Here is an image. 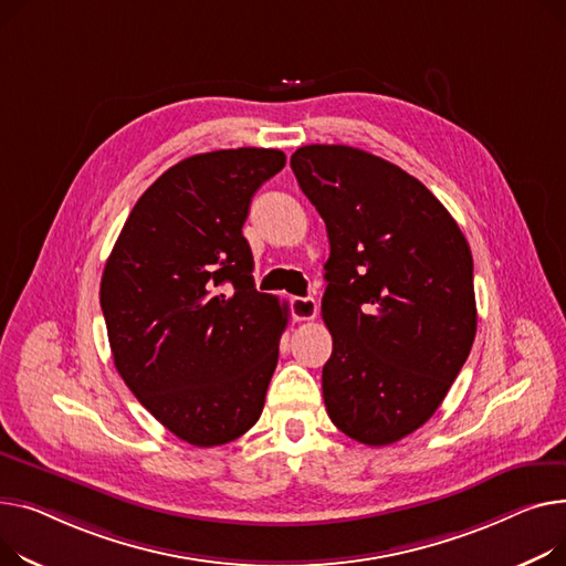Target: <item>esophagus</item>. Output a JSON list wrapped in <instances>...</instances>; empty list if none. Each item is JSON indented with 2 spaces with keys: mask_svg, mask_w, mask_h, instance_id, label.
Instances as JSON below:
<instances>
[{
  "mask_svg": "<svg viewBox=\"0 0 566 566\" xmlns=\"http://www.w3.org/2000/svg\"><path fill=\"white\" fill-rule=\"evenodd\" d=\"M290 308L296 322H308V319H315L317 315V302L313 296H294L290 302Z\"/></svg>",
  "mask_w": 566,
  "mask_h": 566,
  "instance_id": "34e87169",
  "label": "esophagus"
}]
</instances>
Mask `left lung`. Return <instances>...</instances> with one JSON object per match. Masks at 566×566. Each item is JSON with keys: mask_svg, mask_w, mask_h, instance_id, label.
Returning <instances> with one entry per match:
<instances>
[{"mask_svg": "<svg viewBox=\"0 0 566 566\" xmlns=\"http://www.w3.org/2000/svg\"><path fill=\"white\" fill-rule=\"evenodd\" d=\"M290 166L331 244L326 413L349 439L390 446L434 416L471 354V247L434 193L373 153L313 144Z\"/></svg>", "mask_w": 566, "mask_h": 566, "instance_id": "8db88e82", "label": "left lung"}]
</instances>
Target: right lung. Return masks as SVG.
<instances>
[{
  "instance_id": "add662e5",
  "label": "right lung",
  "mask_w": 566,
  "mask_h": 566,
  "mask_svg": "<svg viewBox=\"0 0 566 566\" xmlns=\"http://www.w3.org/2000/svg\"><path fill=\"white\" fill-rule=\"evenodd\" d=\"M285 166L274 148L191 155L132 208L99 306L114 365L137 400L196 448L235 441L264 407L287 324L253 283L251 198Z\"/></svg>"
}]
</instances>
